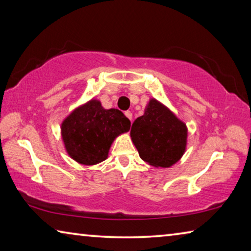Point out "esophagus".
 I'll return each mask as SVG.
<instances>
[{"mask_svg": "<svg viewBox=\"0 0 251 251\" xmlns=\"http://www.w3.org/2000/svg\"><path fill=\"white\" fill-rule=\"evenodd\" d=\"M125 116H126L127 118H128L129 121L133 120V114H131L130 112H125Z\"/></svg>", "mask_w": 251, "mask_h": 251, "instance_id": "esophagus-1", "label": "esophagus"}]
</instances>
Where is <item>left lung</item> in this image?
Listing matches in <instances>:
<instances>
[{
	"label": "left lung",
	"instance_id": "obj_1",
	"mask_svg": "<svg viewBox=\"0 0 251 251\" xmlns=\"http://www.w3.org/2000/svg\"><path fill=\"white\" fill-rule=\"evenodd\" d=\"M187 136L185 123L156 99H150L143 116L136 118L130 129L139 157L156 168H169L181 158Z\"/></svg>",
	"mask_w": 251,
	"mask_h": 251
}]
</instances>
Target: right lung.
Segmentation results:
<instances>
[{
	"mask_svg": "<svg viewBox=\"0 0 251 251\" xmlns=\"http://www.w3.org/2000/svg\"><path fill=\"white\" fill-rule=\"evenodd\" d=\"M129 128L130 122L121 110L106 109L100 100L92 99L74 108L63 120L61 136L72 159L93 166L107 159L113 142Z\"/></svg>",
	"mask_w": 251,
	"mask_h": 251,
	"instance_id": "obj_1",
	"label": "right lung"
}]
</instances>
